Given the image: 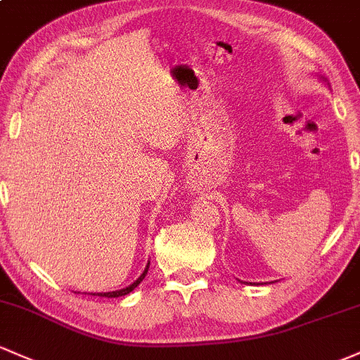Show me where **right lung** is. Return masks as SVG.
<instances>
[{
  "instance_id": "obj_1",
  "label": "right lung",
  "mask_w": 360,
  "mask_h": 360,
  "mask_svg": "<svg viewBox=\"0 0 360 360\" xmlns=\"http://www.w3.org/2000/svg\"><path fill=\"white\" fill-rule=\"evenodd\" d=\"M148 266H150V262L147 263V268H145V270H143V274H141L140 276H138V278L135 280V282H133L131 285L126 287V289H121V290H112V292H97V294H92V295H101V297H121V295L129 294V292L135 290L136 287L140 285L141 280L145 278V275H147V271H148Z\"/></svg>"
}]
</instances>
